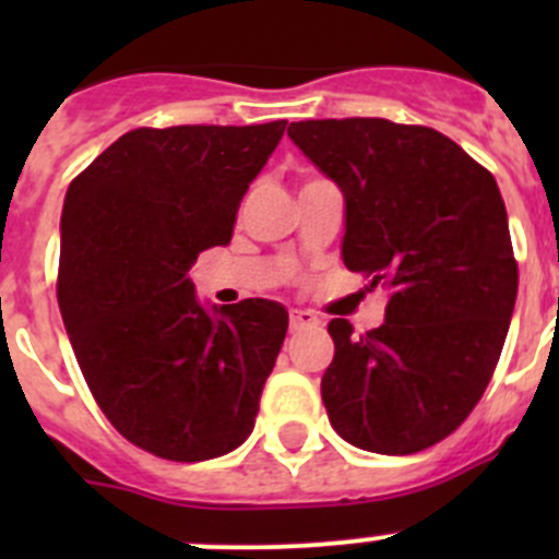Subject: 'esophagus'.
Returning <instances> with one entry per match:
<instances>
[{"mask_svg":"<svg viewBox=\"0 0 559 559\" xmlns=\"http://www.w3.org/2000/svg\"><path fill=\"white\" fill-rule=\"evenodd\" d=\"M319 324V316L311 311H292L289 313V326L292 330H306V326Z\"/></svg>","mask_w":559,"mask_h":559,"instance_id":"1","label":"esophagus"}]
</instances>
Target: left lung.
Segmentation results:
<instances>
[{
  "label": "left lung",
  "mask_w": 559,
  "mask_h": 559,
  "mask_svg": "<svg viewBox=\"0 0 559 559\" xmlns=\"http://www.w3.org/2000/svg\"><path fill=\"white\" fill-rule=\"evenodd\" d=\"M289 138L341 189L343 264L392 289L376 330L326 326L330 425L365 452H421L481 400L514 313L520 275L498 183L430 127L324 118L295 121Z\"/></svg>",
  "instance_id": "obj_1"
}]
</instances>
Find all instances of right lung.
Here are the masks:
<instances>
[{
    "label": "right lung",
    "instance_id": "1",
    "mask_svg": "<svg viewBox=\"0 0 559 559\" xmlns=\"http://www.w3.org/2000/svg\"><path fill=\"white\" fill-rule=\"evenodd\" d=\"M284 129H132L67 189L61 319L103 414L145 452L202 462L251 436L289 313L273 300L205 306L189 270L233 240Z\"/></svg>",
    "mask_w": 559,
    "mask_h": 559
}]
</instances>
